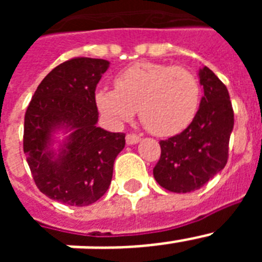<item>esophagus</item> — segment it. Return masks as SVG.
I'll list each match as a JSON object with an SVG mask.
<instances>
[{"label":"esophagus","mask_w":262,"mask_h":262,"mask_svg":"<svg viewBox=\"0 0 262 262\" xmlns=\"http://www.w3.org/2000/svg\"><path fill=\"white\" fill-rule=\"evenodd\" d=\"M126 142L128 145H133L140 142V138H139L138 135H134V134H128V135L126 136Z\"/></svg>","instance_id":"obj_1"}]
</instances>
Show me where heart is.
<instances>
[{
    "instance_id": "b5f03b06",
    "label": "heart",
    "mask_w": 262,
    "mask_h": 262,
    "mask_svg": "<svg viewBox=\"0 0 262 262\" xmlns=\"http://www.w3.org/2000/svg\"><path fill=\"white\" fill-rule=\"evenodd\" d=\"M114 82L115 90L96 92L99 113L114 124L128 122L139 110L149 133L172 136L191 123L200 107V82L182 67L138 62L119 72Z\"/></svg>"
}]
</instances>
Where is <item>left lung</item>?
I'll return each mask as SVG.
<instances>
[{
    "mask_svg": "<svg viewBox=\"0 0 262 262\" xmlns=\"http://www.w3.org/2000/svg\"><path fill=\"white\" fill-rule=\"evenodd\" d=\"M203 97L200 108L181 134L161 140L154 168L160 186L173 193L198 190L226 166L233 129V110L226 85L207 67L200 69Z\"/></svg>",
    "mask_w": 262,
    "mask_h": 262,
    "instance_id": "obj_1",
    "label": "left lung"
}]
</instances>
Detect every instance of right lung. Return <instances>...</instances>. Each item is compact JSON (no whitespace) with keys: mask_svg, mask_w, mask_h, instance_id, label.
<instances>
[{"mask_svg":"<svg viewBox=\"0 0 262 262\" xmlns=\"http://www.w3.org/2000/svg\"><path fill=\"white\" fill-rule=\"evenodd\" d=\"M107 60L76 57L43 78L25 114L23 151L36 186L69 206H88L107 191L124 134L97 127L96 88ZM69 136L53 148L54 134Z\"/></svg>","mask_w":262,"mask_h":262,"instance_id":"right-lung-1","label":"right lung"}]
</instances>
